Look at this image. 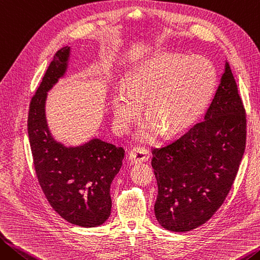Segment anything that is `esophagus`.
<instances>
[{"mask_svg":"<svg viewBox=\"0 0 260 260\" xmlns=\"http://www.w3.org/2000/svg\"><path fill=\"white\" fill-rule=\"evenodd\" d=\"M148 158H150V152L145 147H135L130 151L129 154V159L133 164L145 162V161L148 160Z\"/></svg>","mask_w":260,"mask_h":260,"instance_id":"34e87169","label":"esophagus"}]
</instances>
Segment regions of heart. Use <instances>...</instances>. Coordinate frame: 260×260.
<instances>
[{
    "mask_svg": "<svg viewBox=\"0 0 260 260\" xmlns=\"http://www.w3.org/2000/svg\"><path fill=\"white\" fill-rule=\"evenodd\" d=\"M213 68L205 59L165 53L135 69L125 87L113 96L115 124L127 130L146 102V115L138 127L143 142H153L162 131L178 135L201 116L214 90Z\"/></svg>",
    "mask_w": 260,
    "mask_h": 260,
    "instance_id": "1",
    "label": "heart"
}]
</instances>
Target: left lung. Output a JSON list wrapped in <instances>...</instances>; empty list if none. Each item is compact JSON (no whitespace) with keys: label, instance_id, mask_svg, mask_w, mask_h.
I'll list each match as a JSON object with an SVG mask.
<instances>
[{"label":"left lung","instance_id":"1","mask_svg":"<svg viewBox=\"0 0 260 260\" xmlns=\"http://www.w3.org/2000/svg\"><path fill=\"white\" fill-rule=\"evenodd\" d=\"M246 142V116L233 72H224L204 120L152 150L158 182L154 213L167 231L189 232L210 220L237 175Z\"/></svg>","mask_w":260,"mask_h":260}]
</instances>
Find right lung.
I'll use <instances>...</instances> for the list:
<instances>
[{
    "instance_id": "obj_1",
    "label": "right lung",
    "mask_w": 260,
    "mask_h": 260,
    "mask_svg": "<svg viewBox=\"0 0 260 260\" xmlns=\"http://www.w3.org/2000/svg\"><path fill=\"white\" fill-rule=\"evenodd\" d=\"M70 47L55 54L29 102L27 133L38 182L57 214L80 227L100 226L112 210L110 184L121 169L123 147L101 139L67 147L50 135L46 121L47 92L67 71Z\"/></svg>"
}]
</instances>
